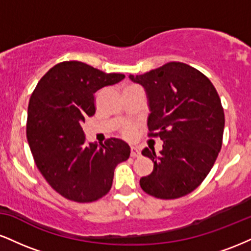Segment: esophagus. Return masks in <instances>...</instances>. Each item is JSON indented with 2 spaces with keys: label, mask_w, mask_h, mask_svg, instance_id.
Here are the masks:
<instances>
[{
  "label": "esophagus",
  "mask_w": 251,
  "mask_h": 251,
  "mask_svg": "<svg viewBox=\"0 0 251 251\" xmlns=\"http://www.w3.org/2000/svg\"><path fill=\"white\" fill-rule=\"evenodd\" d=\"M140 155V150L135 146H131V157H138Z\"/></svg>",
  "instance_id": "1"
}]
</instances>
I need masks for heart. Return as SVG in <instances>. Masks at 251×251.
<instances>
[{
    "mask_svg": "<svg viewBox=\"0 0 251 251\" xmlns=\"http://www.w3.org/2000/svg\"><path fill=\"white\" fill-rule=\"evenodd\" d=\"M120 132H122V135L124 138L131 139L134 135V126L132 125V124H126V125H124L122 129H120Z\"/></svg>",
    "mask_w": 251,
    "mask_h": 251,
    "instance_id": "heart-1",
    "label": "heart"
}]
</instances>
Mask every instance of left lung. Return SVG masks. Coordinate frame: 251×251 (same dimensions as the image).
I'll use <instances>...</instances> for the list:
<instances>
[{
	"mask_svg": "<svg viewBox=\"0 0 251 251\" xmlns=\"http://www.w3.org/2000/svg\"><path fill=\"white\" fill-rule=\"evenodd\" d=\"M142 85L149 99L150 137H159L163 150L142 151L153 171L140 178L146 194L175 200L192 192L211 170L223 142L224 111L211 81L183 62L129 75Z\"/></svg>",
	"mask_w": 251,
	"mask_h": 251,
	"instance_id": "left-lung-1",
	"label": "left lung"
}]
</instances>
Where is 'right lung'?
I'll return each instance as SVG.
<instances>
[{
	"mask_svg": "<svg viewBox=\"0 0 251 251\" xmlns=\"http://www.w3.org/2000/svg\"><path fill=\"white\" fill-rule=\"evenodd\" d=\"M80 61H63L37 82L28 105L27 139L48 184L70 201L89 203L111 190L114 169L129 157V146L109 138L87 143L81 124L96 113L94 93L122 81Z\"/></svg>",
	"mask_w": 251,
	"mask_h": 251,
	"instance_id": "1",
	"label": "right lung"
}]
</instances>
